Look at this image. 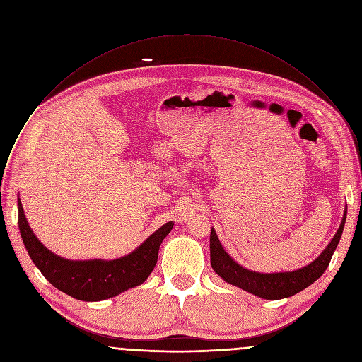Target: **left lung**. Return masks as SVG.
I'll return each instance as SVG.
<instances>
[{"instance_id": "obj_1", "label": "left lung", "mask_w": 362, "mask_h": 362, "mask_svg": "<svg viewBox=\"0 0 362 362\" xmlns=\"http://www.w3.org/2000/svg\"><path fill=\"white\" fill-rule=\"evenodd\" d=\"M346 219V208L344 211L342 222L331 239V242L327 245V247L321 252V255L313 261L309 265L289 271V272H272V274H264V272H255L250 269L243 268L239 265L233 257L223 249L215 229L211 230V265L225 282L238 286L252 295L259 296L262 299H284L289 298L309 285H313L328 268L331 257L339 243L344 225Z\"/></svg>"}]
</instances>
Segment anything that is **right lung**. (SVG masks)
Returning <instances> with one entry per match:
<instances>
[{"label":"right lung","instance_id":"add662e5","mask_svg":"<svg viewBox=\"0 0 362 362\" xmlns=\"http://www.w3.org/2000/svg\"><path fill=\"white\" fill-rule=\"evenodd\" d=\"M173 225L168 222L133 252L117 259L71 261L53 253L38 240L18 197V228L31 261L51 285L86 302L105 300L141 285L156 267L159 247Z\"/></svg>","mask_w":362,"mask_h":362}]
</instances>
